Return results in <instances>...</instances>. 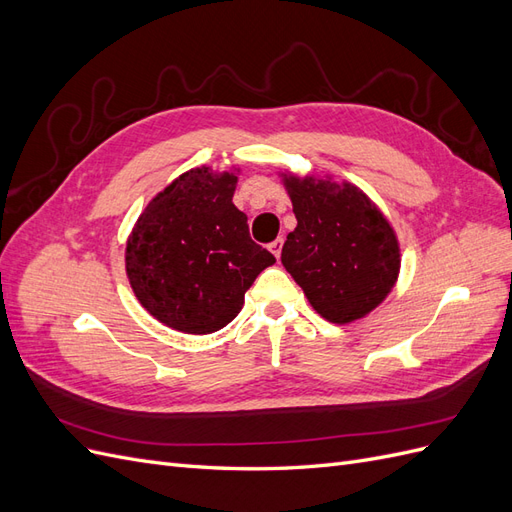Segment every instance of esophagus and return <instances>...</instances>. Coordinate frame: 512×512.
Listing matches in <instances>:
<instances>
[{"label":"esophagus","mask_w":512,"mask_h":512,"mask_svg":"<svg viewBox=\"0 0 512 512\" xmlns=\"http://www.w3.org/2000/svg\"><path fill=\"white\" fill-rule=\"evenodd\" d=\"M282 247H284V239H282V237H277V239L269 245V250L275 254V258H280V254H282Z\"/></svg>","instance_id":"esophagus-1"}]
</instances>
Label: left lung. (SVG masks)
Returning <instances> with one entry per match:
<instances>
[{
	"mask_svg": "<svg viewBox=\"0 0 512 512\" xmlns=\"http://www.w3.org/2000/svg\"><path fill=\"white\" fill-rule=\"evenodd\" d=\"M297 228L282 262L307 301L346 324L378 307L399 273L397 237L380 209L352 183L284 177Z\"/></svg>",
	"mask_w": 512,
	"mask_h": 512,
	"instance_id": "left-lung-1",
	"label": "left lung"
}]
</instances>
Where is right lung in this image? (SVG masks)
I'll return each mask as SVG.
<instances>
[{"label":"right lung","instance_id":"1","mask_svg":"<svg viewBox=\"0 0 512 512\" xmlns=\"http://www.w3.org/2000/svg\"><path fill=\"white\" fill-rule=\"evenodd\" d=\"M235 188L232 173L188 170L151 200L132 230L130 286L166 327L192 335L220 331L241 312L258 273L275 262L232 205Z\"/></svg>","mask_w":512,"mask_h":512}]
</instances>
